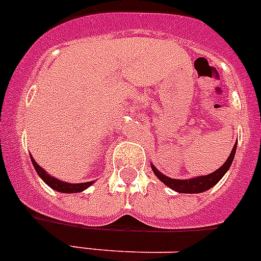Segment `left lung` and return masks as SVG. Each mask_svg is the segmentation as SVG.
I'll use <instances>...</instances> for the list:
<instances>
[{
  "mask_svg": "<svg viewBox=\"0 0 261 261\" xmlns=\"http://www.w3.org/2000/svg\"><path fill=\"white\" fill-rule=\"evenodd\" d=\"M235 151H237V142L232 146V150L230 153L229 158L226 159V162L221 166L220 168H217L216 171L212 172L208 175H201V176L191 177V179H172V177L166 176L165 174L159 171L158 168L151 163V170L155 174V176L158 177L159 180L162 181L163 184L171 188L172 191L179 193H201L205 191L211 190L212 187L216 186L218 181L223 177V175L229 171L230 166H231L232 161H234Z\"/></svg>",
  "mask_w": 261,
  "mask_h": 261,
  "instance_id": "obj_1",
  "label": "left lung"
}]
</instances>
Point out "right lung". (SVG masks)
I'll list each match as a JSON object with an SVG mask.
<instances>
[{"instance_id": "right-lung-1", "label": "right lung", "mask_w": 261, "mask_h": 261, "mask_svg": "<svg viewBox=\"0 0 261 261\" xmlns=\"http://www.w3.org/2000/svg\"><path fill=\"white\" fill-rule=\"evenodd\" d=\"M30 158H31L32 165H34V167H35V170H36V172H38L39 176L43 179V181H44L45 184H48V186H49L52 190L57 191V192H61V193L82 192V191L87 190V188H89V187L94 183V180L86 181V183H66V181H64V180H60V179H57V177L50 176V175L45 171L44 168L40 167V166L36 163L35 159L32 158V155L30 156Z\"/></svg>"}]
</instances>
